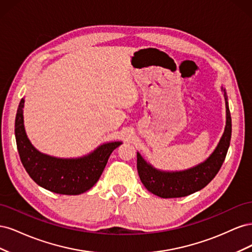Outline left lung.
Here are the masks:
<instances>
[{"label":"left lung","instance_id":"left-lung-1","mask_svg":"<svg viewBox=\"0 0 252 252\" xmlns=\"http://www.w3.org/2000/svg\"><path fill=\"white\" fill-rule=\"evenodd\" d=\"M226 103V126L217 148L205 162L184 171H161L148 164L136 154V168L143 185L148 191L163 199L182 197L207 186L216 177L226 158L231 139V117L226 91L222 87Z\"/></svg>","mask_w":252,"mask_h":252}]
</instances>
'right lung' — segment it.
<instances>
[{"label": "right lung", "mask_w": 252, "mask_h": 252, "mask_svg": "<svg viewBox=\"0 0 252 252\" xmlns=\"http://www.w3.org/2000/svg\"><path fill=\"white\" fill-rule=\"evenodd\" d=\"M24 98L17 111L14 133L21 162L37 185L59 194L77 195L87 191L100 179L111 152L122 142L106 143L78 158H59L36 150L24 128Z\"/></svg>", "instance_id": "right-lung-1"}]
</instances>
